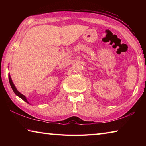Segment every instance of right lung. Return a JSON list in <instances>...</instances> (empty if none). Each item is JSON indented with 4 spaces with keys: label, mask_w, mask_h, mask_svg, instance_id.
<instances>
[{
    "label": "right lung",
    "mask_w": 146,
    "mask_h": 146,
    "mask_svg": "<svg viewBox=\"0 0 146 146\" xmlns=\"http://www.w3.org/2000/svg\"><path fill=\"white\" fill-rule=\"evenodd\" d=\"M8 78H9V84H10L11 87L12 88V90H13V91H14V93H15V95L18 96V97H19L21 98H22V99L25 101V102H26L27 103L29 104V102H28V100H27L25 96H24V95H23V94H22V93H20L19 91L17 90V88H15V86L13 82V81H12V80H11V76H10V75H9H9H8Z\"/></svg>",
    "instance_id": "1"
}]
</instances>
